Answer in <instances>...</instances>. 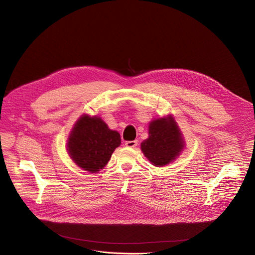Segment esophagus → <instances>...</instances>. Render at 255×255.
Returning <instances> with one entry per match:
<instances>
[{"instance_id":"34e87169","label":"esophagus","mask_w":255,"mask_h":255,"mask_svg":"<svg viewBox=\"0 0 255 255\" xmlns=\"http://www.w3.org/2000/svg\"><path fill=\"white\" fill-rule=\"evenodd\" d=\"M125 145L127 147H135L137 145V140H132V141H126Z\"/></svg>"}]
</instances>
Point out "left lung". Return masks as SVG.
<instances>
[{"instance_id":"obj_1","label":"left lung","mask_w":255,"mask_h":255,"mask_svg":"<svg viewBox=\"0 0 255 255\" xmlns=\"http://www.w3.org/2000/svg\"><path fill=\"white\" fill-rule=\"evenodd\" d=\"M148 138L141 142V150L153 166L173 161L184 147L180 130L172 117L160 118L149 124Z\"/></svg>"}]
</instances>
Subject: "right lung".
<instances>
[{
  "instance_id": "1",
  "label": "right lung",
  "mask_w": 255,
  "mask_h": 255,
  "mask_svg": "<svg viewBox=\"0 0 255 255\" xmlns=\"http://www.w3.org/2000/svg\"><path fill=\"white\" fill-rule=\"evenodd\" d=\"M120 144L121 137L117 131L109 129L101 118L84 115L69 136L67 147L76 165L95 173L108 164Z\"/></svg>"
}]
</instances>
